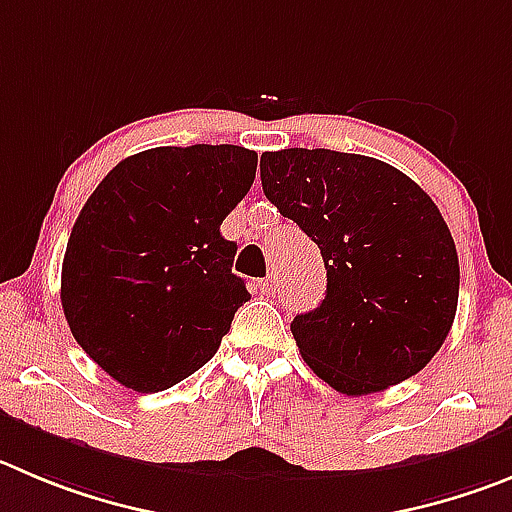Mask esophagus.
<instances>
[{"label":"esophagus","instance_id":"esophagus-1","mask_svg":"<svg viewBox=\"0 0 512 512\" xmlns=\"http://www.w3.org/2000/svg\"><path fill=\"white\" fill-rule=\"evenodd\" d=\"M280 290V283L275 275H267L265 280H260V293L262 295H275Z\"/></svg>","mask_w":512,"mask_h":512}]
</instances>
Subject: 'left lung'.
<instances>
[{
    "instance_id": "left-lung-1",
    "label": "left lung",
    "mask_w": 512,
    "mask_h": 512,
    "mask_svg": "<svg viewBox=\"0 0 512 512\" xmlns=\"http://www.w3.org/2000/svg\"><path fill=\"white\" fill-rule=\"evenodd\" d=\"M262 191L321 250L326 298L290 323L305 364L346 396L384 391L450 333L460 262L427 191L371 156L267 151Z\"/></svg>"
}]
</instances>
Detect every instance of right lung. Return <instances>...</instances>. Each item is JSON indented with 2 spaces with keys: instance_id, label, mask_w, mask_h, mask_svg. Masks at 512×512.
I'll list each match as a JSON object with an SVG mask.
<instances>
[{
  "instance_id": "obj_1",
  "label": "right lung",
  "mask_w": 512,
  "mask_h": 512,
  "mask_svg": "<svg viewBox=\"0 0 512 512\" xmlns=\"http://www.w3.org/2000/svg\"><path fill=\"white\" fill-rule=\"evenodd\" d=\"M242 146H159L90 194L62 260L75 341L126 389L154 394L202 369L250 300L219 224L255 181Z\"/></svg>"
}]
</instances>
